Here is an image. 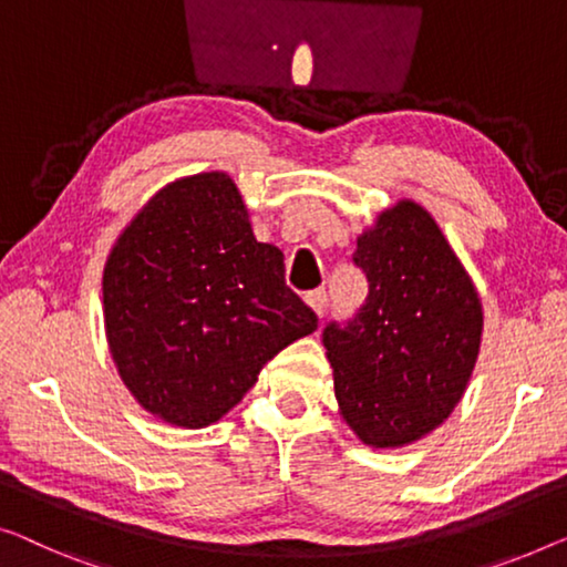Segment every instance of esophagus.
<instances>
[{"mask_svg": "<svg viewBox=\"0 0 567 567\" xmlns=\"http://www.w3.org/2000/svg\"><path fill=\"white\" fill-rule=\"evenodd\" d=\"M306 302H308V306H310L312 310H316L318 318L326 316V308H328V295H326V290H312V292H308V295H306Z\"/></svg>", "mask_w": 567, "mask_h": 567, "instance_id": "34e87169", "label": "esophagus"}]
</instances>
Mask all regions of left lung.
<instances>
[{"label":"left lung","mask_w":567,"mask_h":567,"mask_svg":"<svg viewBox=\"0 0 567 567\" xmlns=\"http://www.w3.org/2000/svg\"><path fill=\"white\" fill-rule=\"evenodd\" d=\"M369 298L323 331L338 412L369 447H404L451 417L476 367L484 306L420 203L402 198L357 239Z\"/></svg>","instance_id":"1"}]
</instances>
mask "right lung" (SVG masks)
<instances>
[{"instance_id": "1", "label": "right lung", "mask_w": 567, "mask_h": 567, "mask_svg": "<svg viewBox=\"0 0 567 567\" xmlns=\"http://www.w3.org/2000/svg\"><path fill=\"white\" fill-rule=\"evenodd\" d=\"M101 292L124 386L152 417L185 430L221 420L267 361L318 328L224 171L163 185L116 236Z\"/></svg>"}]
</instances>
